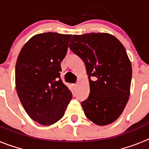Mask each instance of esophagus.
<instances>
[{"label":"esophagus","instance_id":"esophagus-1","mask_svg":"<svg viewBox=\"0 0 149 149\" xmlns=\"http://www.w3.org/2000/svg\"><path fill=\"white\" fill-rule=\"evenodd\" d=\"M72 86H73L74 88H76V87H77V84H72Z\"/></svg>","mask_w":149,"mask_h":149}]
</instances>
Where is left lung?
<instances>
[{
	"label": "left lung",
	"mask_w": 149,
	"mask_h": 149,
	"mask_svg": "<svg viewBox=\"0 0 149 149\" xmlns=\"http://www.w3.org/2000/svg\"><path fill=\"white\" fill-rule=\"evenodd\" d=\"M71 40L68 47L82 59L89 76L90 93L81 104L84 113L98 125L113 123L130 95L132 67L125 48L106 33L74 35Z\"/></svg>",
	"instance_id": "8db88e82"
}]
</instances>
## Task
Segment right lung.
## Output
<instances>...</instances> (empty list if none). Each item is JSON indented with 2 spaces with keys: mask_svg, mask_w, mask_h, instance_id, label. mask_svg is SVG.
<instances>
[{
  "mask_svg": "<svg viewBox=\"0 0 149 149\" xmlns=\"http://www.w3.org/2000/svg\"><path fill=\"white\" fill-rule=\"evenodd\" d=\"M71 37L52 32L35 35L23 46L17 59L18 98L29 116L43 125L60 120L72 98L60 79V64Z\"/></svg>",
  "mask_w": 149,
  "mask_h": 149,
  "instance_id": "add662e5",
  "label": "right lung"
}]
</instances>
